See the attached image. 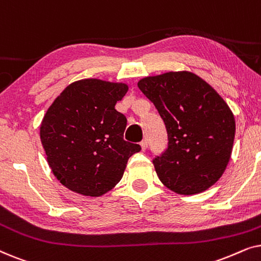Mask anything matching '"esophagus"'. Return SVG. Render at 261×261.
Segmentation results:
<instances>
[{
  "label": "esophagus",
  "instance_id": "obj_1",
  "mask_svg": "<svg viewBox=\"0 0 261 261\" xmlns=\"http://www.w3.org/2000/svg\"><path fill=\"white\" fill-rule=\"evenodd\" d=\"M147 145H148L147 139H144V140H142V141L140 142V146H141V149H142V151H145V149L147 148Z\"/></svg>",
  "mask_w": 261,
  "mask_h": 261
}]
</instances>
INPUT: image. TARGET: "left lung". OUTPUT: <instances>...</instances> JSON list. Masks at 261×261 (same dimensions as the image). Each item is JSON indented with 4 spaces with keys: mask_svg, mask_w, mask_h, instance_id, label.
I'll return each instance as SVG.
<instances>
[{
    "mask_svg": "<svg viewBox=\"0 0 261 261\" xmlns=\"http://www.w3.org/2000/svg\"><path fill=\"white\" fill-rule=\"evenodd\" d=\"M138 87L167 132V148L153 159L159 179L179 195L209 189L222 176L233 148L229 107L205 81L187 71L146 77Z\"/></svg>",
    "mask_w": 261,
    "mask_h": 261,
    "instance_id": "obj_1",
    "label": "left lung"
}]
</instances>
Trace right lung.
<instances>
[{
	"mask_svg": "<svg viewBox=\"0 0 261 261\" xmlns=\"http://www.w3.org/2000/svg\"><path fill=\"white\" fill-rule=\"evenodd\" d=\"M128 87L101 80L70 84L46 112L40 139L48 165L64 187L97 197L115 187L140 145L123 140L127 119L117 112Z\"/></svg>",
	"mask_w": 261,
	"mask_h": 261,
	"instance_id": "1",
	"label": "right lung"
}]
</instances>
